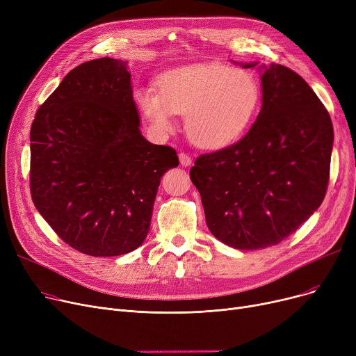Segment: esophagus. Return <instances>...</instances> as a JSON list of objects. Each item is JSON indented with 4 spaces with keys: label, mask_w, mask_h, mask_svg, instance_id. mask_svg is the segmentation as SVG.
<instances>
[{
    "label": "esophagus",
    "mask_w": 356,
    "mask_h": 356,
    "mask_svg": "<svg viewBox=\"0 0 356 356\" xmlns=\"http://www.w3.org/2000/svg\"><path fill=\"white\" fill-rule=\"evenodd\" d=\"M179 160H180V164L184 165V167H188V165L192 164V157L189 154H186V153H180Z\"/></svg>",
    "instance_id": "esophagus-1"
}]
</instances>
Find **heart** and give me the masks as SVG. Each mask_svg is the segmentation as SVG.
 <instances>
[{
    "instance_id": "b5f03b06",
    "label": "heart",
    "mask_w": 356,
    "mask_h": 356,
    "mask_svg": "<svg viewBox=\"0 0 356 356\" xmlns=\"http://www.w3.org/2000/svg\"><path fill=\"white\" fill-rule=\"evenodd\" d=\"M134 101L156 134L170 133L175 114H184L186 131L195 144L222 148L252 125L261 106V85L244 69L193 65L164 72L157 90L140 88Z\"/></svg>"
}]
</instances>
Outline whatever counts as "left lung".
<instances>
[{"label":"left lung","mask_w":356,"mask_h":356,"mask_svg":"<svg viewBox=\"0 0 356 356\" xmlns=\"http://www.w3.org/2000/svg\"><path fill=\"white\" fill-rule=\"evenodd\" d=\"M261 85L263 108L248 133L191 168L209 231L236 250L280 244L321 207L329 184L333 125L325 105L283 65L264 66Z\"/></svg>","instance_id":"left-lung-1"}]
</instances>
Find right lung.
Returning a JSON list of instances; mask_svg holds the SVG:
<instances>
[{
    "label": "right lung",
    "mask_w": 356,
    "mask_h": 356,
    "mask_svg": "<svg viewBox=\"0 0 356 356\" xmlns=\"http://www.w3.org/2000/svg\"><path fill=\"white\" fill-rule=\"evenodd\" d=\"M30 141L31 199L63 242L92 257L143 244L160 179L179 157L141 136L125 62L70 70L37 109Z\"/></svg>",
    "instance_id": "add662e5"
}]
</instances>
